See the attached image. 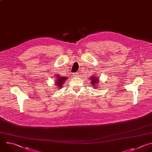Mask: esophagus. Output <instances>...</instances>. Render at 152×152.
Here are the masks:
<instances>
[{"instance_id": "34e87169", "label": "esophagus", "mask_w": 152, "mask_h": 152, "mask_svg": "<svg viewBox=\"0 0 152 152\" xmlns=\"http://www.w3.org/2000/svg\"><path fill=\"white\" fill-rule=\"evenodd\" d=\"M73 76H74L75 77H79V73H74Z\"/></svg>"}]
</instances>
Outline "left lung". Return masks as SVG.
<instances>
[{"label": "left lung", "mask_w": 152, "mask_h": 152, "mask_svg": "<svg viewBox=\"0 0 152 152\" xmlns=\"http://www.w3.org/2000/svg\"><path fill=\"white\" fill-rule=\"evenodd\" d=\"M89 79L91 80V84L92 85V86L95 89H97V85L99 83V79L98 77H96V76H92Z\"/></svg>", "instance_id": "1"}]
</instances>
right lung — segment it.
<instances>
[{"label":"right lung","mask_w":152,"mask_h":152,"mask_svg":"<svg viewBox=\"0 0 152 152\" xmlns=\"http://www.w3.org/2000/svg\"><path fill=\"white\" fill-rule=\"evenodd\" d=\"M57 77V79H56V84L55 85L56 86H57V88H60L63 86V83L66 82V79H68L66 77H63V76H60L59 75H56V76Z\"/></svg>","instance_id":"obj_1"}]
</instances>
